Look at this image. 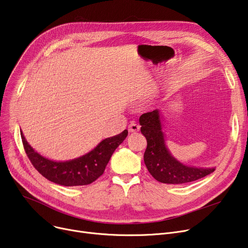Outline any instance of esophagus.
Returning <instances> with one entry per match:
<instances>
[{
    "instance_id": "34e87169",
    "label": "esophagus",
    "mask_w": 248,
    "mask_h": 248,
    "mask_svg": "<svg viewBox=\"0 0 248 248\" xmlns=\"http://www.w3.org/2000/svg\"><path fill=\"white\" fill-rule=\"evenodd\" d=\"M128 132L129 133H137V132H139L140 131V126L136 123V122H132L131 124H128Z\"/></svg>"
}]
</instances>
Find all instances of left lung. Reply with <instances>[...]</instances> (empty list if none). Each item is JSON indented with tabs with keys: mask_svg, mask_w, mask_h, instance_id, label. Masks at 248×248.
Segmentation results:
<instances>
[{
	"mask_svg": "<svg viewBox=\"0 0 248 248\" xmlns=\"http://www.w3.org/2000/svg\"><path fill=\"white\" fill-rule=\"evenodd\" d=\"M140 132L147 139L144 161L150 174L161 183L185 184L199 180L215 171L214 168L188 167L174 159L166 148L158 109L141 114Z\"/></svg>",
	"mask_w": 248,
	"mask_h": 248,
	"instance_id": "1",
	"label": "left lung"
}]
</instances>
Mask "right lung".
Listing matches in <instances>:
<instances>
[{"mask_svg": "<svg viewBox=\"0 0 248 248\" xmlns=\"http://www.w3.org/2000/svg\"><path fill=\"white\" fill-rule=\"evenodd\" d=\"M126 136L127 131L124 129L120 135L103 140L96 148L80 158L54 162L35 152L21 133L25 152L34 168L47 180L62 186H83L94 182L103 174L111 155Z\"/></svg>", "mask_w": 248, "mask_h": 248, "instance_id": "obj_1", "label": "right lung"}]
</instances>
